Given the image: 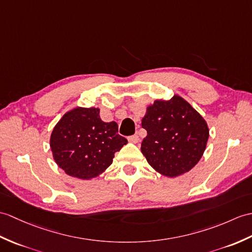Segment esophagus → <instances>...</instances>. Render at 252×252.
Instances as JSON below:
<instances>
[{"label":"esophagus","mask_w":252,"mask_h":252,"mask_svg":"<svg viewBox=\"0 0 252 252\" xmlns=\"http://www.w3.org/2000/svg\"><path fill=\"white\" fill-rule=\"evenodd\" d=\"M127 140L130 143H133V144H136L138 140H139V138H138V135H136V134H134V135H131V136H128L127 137Z\"/></svg>","instance_id":"34e87169"}]
</instances>
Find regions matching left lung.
<instances>
[{"instance_id":"1","label":"left lung","mask_w":252,"mask_h":252,"mask_svg":"<svg viewBox=\"0 0 252 252\" xmlns=\"http://www.w3.org/2000/svg\"><path fill=\"white\" fill-rule=\"evenodd\" d=\"M147 135L142 153L157 172L177 177L200 161L209 136L206 121L178 95L157 99L142 120Z\"/></svg>"}]
</instances>
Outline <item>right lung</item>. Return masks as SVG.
Here are the masks:
<instances>
[{"label":"right lung","mask_w":252,"mask_h":252,"mask_svg":"<svg viewBox=\"0 0 252 252\" xmlns=\"http://www.w3.org/2000/svg\"><path fill=\"white\" fill-rule=\"evenodd\" d=\"M127 143L115 121L104 122L98 108L77 107L64 115L50 137L54 159L69 176L91 179L113 163Z\"/></svg>","instance_id":"add662e5"}]
</instances>
